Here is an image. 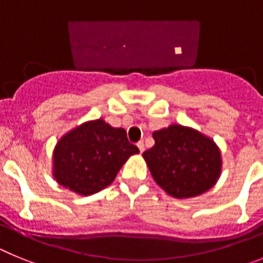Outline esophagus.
<instances>
[{
	"label": "esophagus",
	"instance_id": "34e87169",
	"mask_svg": "<svg viewBox=\"0 0 263 263\" xmlns=\"http://www.w3.org/2000/svg\"><path fill=\"white\" fill-rule=\"evenodd\" d=\"M137 146H138L139 152H141V153H143V150H145V143H143L142 141H139V142L137 143Z\"/></svg>",
	"mask_w": 263,
	"mask_h": 263
}]
</instances>
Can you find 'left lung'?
Segmentation results:
<instances>
[{
    "mask_svg": "<svg viewBox=\"0 0 263 263\" xmlns=\"http://www.w3.org/2000/svg\"><path fill=\"white\" fill-rule=\"evenodd\" d=\"M155 145L143 153L155 182L178 199L206 192L217 182L221 154L212 139L191 127L171 125L153 133Z\"/></svg>",
    "mask_w": 263,
    "mask_h": 263,
    "instance_id": "1",
    "label": "left lung"
}]
</instances>
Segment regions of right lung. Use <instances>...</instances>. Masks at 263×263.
<instances>
[{
	"instance_id": "add662e5",
	"label": "right lung",
	"mask_w": 263,
	"mask_h": 263,
	"mask_svg": "<svg viewBox=\"0 0 263 263\" xmlns=\"http://www.w3.org/2000/svg\"><path fill=\"white\" fill-rule=\"evenodd\" d=\"M139 153L124 129L104 120L89 121L60 138L53 152V176L76 194L93 195L108 187L130 155Z\"/></svg>"
}]
</instances>
